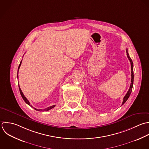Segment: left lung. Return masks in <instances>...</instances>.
<instances>
[{"mask_svg": "<svg viewBox=\"0 0 149 149\" xmlns=\"http://www.w3.org/2000/svg\"><path fill=\"white\" fill-rule=\"evenodd\" d=\"M127 57L131 63V85H130V89L128 91V92L127 93L126 95L124 96V99H123V103H122V105H123L126 102L127 100L128 99L131 93V92H132V88H133V84H134V65H133V62H132V59L131 58V57H130V55L128 54V49H127Z\"/></svg>", "mask_w": 149, "mask_h": 149, "instance_id": "obj_1", "label": "left lung"}]
</instances>
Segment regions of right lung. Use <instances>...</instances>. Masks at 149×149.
Wrapping results in <instances>:
<instances>
[{
    "label": "right lung",
    "mask_w": 149,
    "mask_h": 149,
    "mask_svg": "<svg viewBox=\"0 0 149 149\" xmlns=\"http://www.w3.org/2000/svg\"><path fill=\"white\" fill-rule=\"evenodd\" d=\"M21 62H22V61L20 62V64H19V66H18V69L19 68V67H20V66H21ZM17 78H18V75H17ZM18 87H19V92H20V94H21V96H22V99H23V100H24V102L27 104H28L29 106H31V107H32L31 105H30V103H29V102L27 100V99L25 97V96L24 95V94H23V93H22V91L21 90V89H20V88H19V84H18ZM55 106L56 105H53V106H50V107H47V108H46V109H43V110H42V109H34L35 110H37V111H49V110H51L52 109H53V108H54V107H55Z\"/></svg>",
    "instance_id": "right-lung-1"
}]
</instances>
